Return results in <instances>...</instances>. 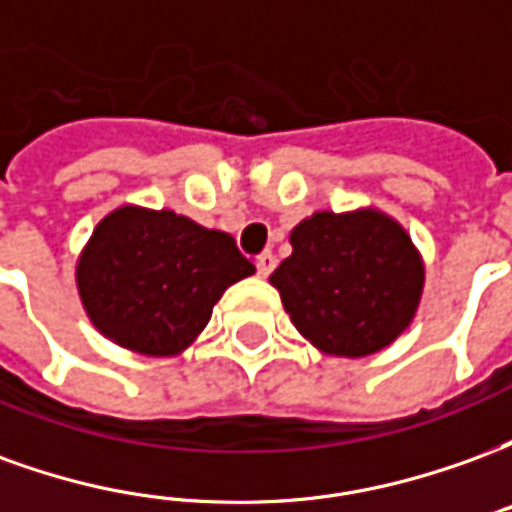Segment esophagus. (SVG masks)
<instances>
[{
  "mask_svg": "<svg viewBox=\"0 0 512 512\" xmlns=\"http://www.w3.org/2000/svg\"><path fill=\"white\" fill-rule=\"evenodd\" d=\"M274 268H277V257L271 255V252H263V255L257 257V274L260 277H268Z\"/></svg>",
  "mask_w": 512,
  "mask_h": 512,
  "instance_id": "esophagus-1",
  "label": "esophagus"
}]
</instances>
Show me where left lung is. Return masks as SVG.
<instances>
[{
  "label": "left lung",
  "mask_w": 512,
  "mask_h": 512,
  "mask_svg": "<svg viewBox=\"0 0 512 512\" xmlns=\"http://www.w3.org/2000/svg\"><path fill=\"white\" fill-rule=\"evenodd\" d=\"M293 255L268 282L304 340L326 356L378 354L414 323L425 260L406 227L373 205L315 211L290 230Z\"/></svg>",
  "instance_id": "1"
}]
</instances>
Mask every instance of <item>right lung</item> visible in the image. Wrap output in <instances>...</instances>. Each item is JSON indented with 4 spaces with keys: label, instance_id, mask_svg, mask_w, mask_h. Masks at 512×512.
Wrapping results in <instances>:
<instances>
[{
    "label": "right lung",
    "instance_id": "add662e5",
    "mask_svg": "<svg viewBox=\"0 0 512 512\" xmlns=\"http://www.w3.org/2000/svg\"><path fill=\"white\" fill-rule=\"evenodd\" d=\"M255 274L233 235L189 216L126 202L95 224L76 260L87 318L109 343L142 356L183 354L213 304Z\"/></svg>",
    "mask_w": 512,
    "mask_h": 512
}]
</instances>
